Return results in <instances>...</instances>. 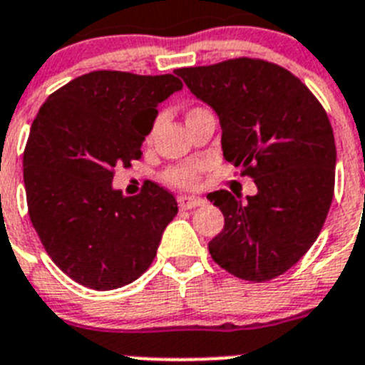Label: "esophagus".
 I'll use <instances>...</instances> for the list:
<instances>
[{
  "mask_svg": "<svg viewBox=\"0 0 365 365\" xmlns=\"http://www.w3.org/2000/svg\"><path fill=\"white\" fill-rule=\"evenodd\" d=\"M178 203L182 209H195V207H200L205 203V200L198 198V196H180Z\"/></svg>",
  "mask_w": 365,
  "mask_h": 365,
  "instance_id": "obj_1",
  "label": "esophagus"
}]
</instances>
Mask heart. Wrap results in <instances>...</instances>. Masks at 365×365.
Returning a JSON list of instances; mask_svg holds the SVG:
<instances>
[{
	"mask_svg": "<svg viewBox=\"0 0 365 365\" xmlns=\"http://www.w3.org/2000/svg\"><path fill=\"white\" fill-rule=\"evenodd\" d=\"M200 110L205 109L195 107V109H190L189 113H187V118L200 113ZM200 170H202V165H200V163H183V165H176L167 169L165 175H163V180H165L169 185L178 187V189H192V187H196V183H198Z\"/></svg>",
	"mask_w": 365,
	"mask_h": 365,
	"instance_id": "1",
	"label": "heart"
}]
</instances>
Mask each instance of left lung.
<instances>
[{
    "label": "left lung",
    "instance_id": "1",
    "mask_svg": "<svg viewBox=\"0 0 365 365\" xmlns=\"http://www.w3.org/2000/svg\"><path fill=\"white\" fill-rule=\"evenodd\" d=\"M218 114L223 158L255 180V196L209 192L223 229L212 260L242 280L267 282L314 244L334 192L336 147L329 118L294 74L252 58L176 68Z\"/></svg>",
    "mask_w": 365,
    "mask_h": 365
}]
</instances>
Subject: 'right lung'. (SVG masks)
Wrapping results in <instances>:
<instances>
[{
    "instance_id": "1",
    "label": "right lung",
    "mask_w": 365,
    "mask_h": 365,
    "mask_svg": "<svg viewBox=\"0 0 365 365\" xmlns=\"http://www.w3.org/2000/svg\"><path fill=\"white\" fill-rule=\"evenodd\" d=\"M182 81L94 71L47 98L23 153L31 222L45 251L78 284L123 287L153 264L178 212L175 196L147 182L136 196L114 189V167L142 158L158 103Z\"/></svg>"
}]
</instances>
